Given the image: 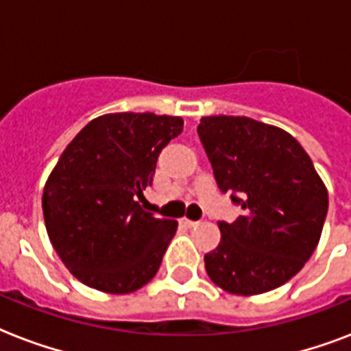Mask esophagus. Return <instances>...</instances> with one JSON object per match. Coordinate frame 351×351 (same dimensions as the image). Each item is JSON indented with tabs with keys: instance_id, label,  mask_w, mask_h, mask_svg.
<instances>
[{
	"instance_id": "esophagus-1",
	"label": "esophagus",
	"mask_w": 351,
	"mask_h": 351,
	"mask_svg": "<svg viewBox=\"0 0 351 351\" xmlns=\"http://www.w3.org/2000/svg\"><path fill=\"white\" fill-rule=\"evenodd\" d=\"M180 222H182V226H186V228H195V226L198 224L197 220H189V219H182Z\"/></svg>"
}]
</instances>
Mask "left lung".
I'll list each match as a JSON object with an SVG mask.
<instances>
[{
  "label": "left lung",
  "mask_w": 351,
  "mask_h": 351,
  "mask_svg": "<svg viewBox=\"0 0 351 351\" xmlns=\"http://www.w3.org/2000/svg\"><path fill=\"white\" fill-rule=\"evenodd\" d=\"M198 136L215 180L242 215L219 222L220 244L204 256L217 286L258 295L282 286L315 251L328 191L289 132L245 117H206Z\"/></svg>",
  "instance_id": "left-lung-1"
}]
</instances>
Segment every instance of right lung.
<instances>
[{"instance_id": "obj_1", "label": "right lung", "mask_w": 351, "mask_h": 351, "mask_svg": "<svg viewBox=\"0 0 351 351\" xmlns=\"http://www.w3.org/2000/svg\"><path fill=\"white\" fill-rule=\"evenodd\" d=\"M182 127L178 117L114 112L89 121L63 151L41 208L54 250L80 282L118 295L156 275L178 222L143 211L136 198Z\"/></svg>"}]
</instances>
